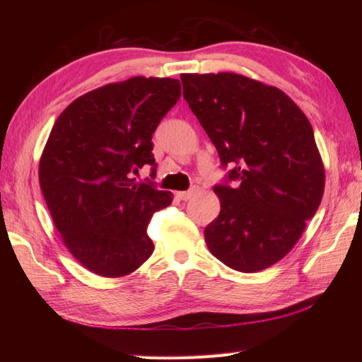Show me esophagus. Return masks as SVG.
Listing matches in <instances>:
<instances>
[{
    "label": "esophagus",
    "mask_w": 362,
    "mask_h": 362,
    "mask_svg": "<svg viewBox=\"0 0 362 362\" xmlns=\"http://www.w3.org/2000/svg\"><path fill=\"white\" fill-rule=\"evenodd\" d=\"M196 194V191H179L175 196L180 199V201H189L191 197Z\"/></svg>",
    "instance_id": "34e87169"
}]
</instances>
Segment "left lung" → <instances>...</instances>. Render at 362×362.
Returning <instances> with one entry per match:
<instances>
[{"mask_svg":"<svg viewBox=\"0 0 362 362\" xmlns=\"http://www.w3.org/2000/svg\"><path fill=\"white\" fill-rule=\"evenodd\" d=\"M183 98L201 122L230 180L214 187L219 216L204 236L210 252L240 272L286 257L317 211L325 168L306 115L274 86L236 73L180 74Z\"/></svg>","mask_w":362,"mask_h":362,"instance_id":"1","label":"left lung"}]
</instances>
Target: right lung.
<instances>
[{
  "mask_svg": "<svg viewBox=\"0 0 362 362\" xmlns=\"http://www.w3.org/2000/svg\"><path fill=\"white\" fill-rule=\"evenodd\" d=\"M179 98V79L135 76L74 99L54 122L38 182L65 247L90 272L119 279L152 255L148 226L173 194L132 173L156 171L152 134Z\"/></svg>",
  "mask_w": 362,
  "mask_h": 362,
  "instance_id": "right-lung-1",
  "label": "right lung"
}]
</instances>
